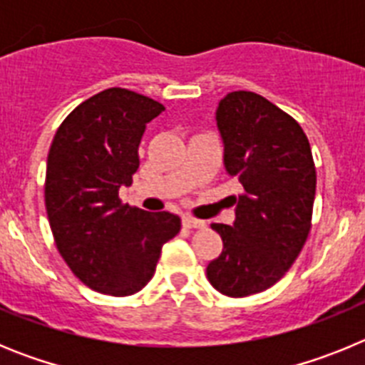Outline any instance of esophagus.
Returning a JSON list of instances; mask_svg holds the SVG:
<instances>
[{"mask_svg":"<svg viewBox=\"0 0 365 365\" xmlns=\"http://www.w3.org/2000/svg\"><path fill=\"white\" fill-rule=\"evenodd\" d=\"M182 227H185V228H205L206 222L201 221V219H195V217H190V215H185V217H182Z\"/></svg>","mask_w":365,"mask_h":365,"instance_id":"34e87169","label":"esophagus"}]
</instances>
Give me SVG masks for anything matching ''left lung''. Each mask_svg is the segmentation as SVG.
I'll return each mask as SVG.
<instances>
[{
    "instance_id": "1",
    "label": "left lung",
    "mask_w": 365,
    "mask_h": 365,
    "mask_svg": "<svg viewBox=\"0 0 365 365\" xmlns=\"http://www.w3.org/2000/svg\"><path fill=\"white\" fill-rule=\"evenodd\" d=\"M225 168L243 188L232 227L214 222L222 252L206 267L215 291L245 298L291 269L311 230L316 168L302 125L252 91L219 102Z\"/></svg>"
}]
</instances>
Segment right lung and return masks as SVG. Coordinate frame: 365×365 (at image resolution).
<instances>
[{
  "label": "right lung",
  "instance_id": "1",
  "mask_svg": "<svg viewBox=\"0 0 365 365\" xmlns=\"http://www.w3.org/2000/svg\"><path fill=\"white\" fill-rule=\"evenodd\" d=\"M164 106L111 87L74 108L51 144L45 208L58 252L83 285L131 296L148 285L160 250L180 230V217L124 205L138 168L146 124Z\"/></svg>",
  "mask_w": 365,
  "mask_h": 365
}]
</instances>
